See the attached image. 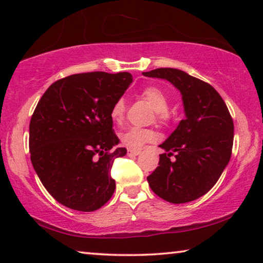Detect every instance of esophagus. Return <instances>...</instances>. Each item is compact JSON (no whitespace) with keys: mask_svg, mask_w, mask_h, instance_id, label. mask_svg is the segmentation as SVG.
<instances>
[{"mask_svg":"<svg viewBox=\"0 0 263 263\" xmlns=\"http://www.w3.org/2000/svg\"><path fill=\"white\" fill-rule=\"evenodd\" d=\"M140 154V150H133V148H128L127 155L128 156H138Z\"/></svg>","mask_w":263,"mask_h":263,"instance_id":"obj_1","label":"esophagus"}]
</instances>
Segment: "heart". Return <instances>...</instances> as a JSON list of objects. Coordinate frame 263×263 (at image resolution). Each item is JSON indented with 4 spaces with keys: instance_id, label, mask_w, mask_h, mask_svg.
<instances>
[{
    "instance_id": "b5f03b06",
    "label": "heart",
    "mask_w": 263,
    "mask_h": 263,
    "mask_svg": "<svg viewBox=\"0 0 263 263\" xmlns=\"http://www.w3.org/2000/svg\"><path fill=\"white\" fill-rule=\"evenodd\" d=\"M140 97L144 100H146L151 105V107L155 109L157 121H159V123H167L170 120V98L164 89L155 85L146 86L142 93H140ZM125 115H126V105H125L123 98H119V99H117L112 104L109 116H111V119L116 124H121L125 119ZM155 139V132L148 130V128L131 127L120 135L121 143L125 146L133 148V150L142 147L144 144L154 142Z\"/></svg>"
}]
</instances>
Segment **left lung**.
<instances>
[{
    "mask_svg": "<svg viewBox=\"0 0 263 263\" xmlns=\"http://www.w3.org/2000/svg\"><path fill=\"white\" fill-rule=\"evenodd\" d=\"M143 74L165 79L177 87L185 111V119L159 145L166 152L159 155L158 166L147 177L148 185L166 202H191L216 184L229 163L233 118L222 97L205 81L176 68H157Z\"/></svg>",
    "mask_w": 263,
    "mask_h": 263,
    "instance_id": "1",
    "label": "left lung"
}]
</instances>
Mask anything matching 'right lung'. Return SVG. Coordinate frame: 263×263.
Instances as JSON below:
<instances>
[{
	"label": "right lung",
	"instance_id": "right-lung-1",
	"mask_svg": "<svg viewBox=\"0 0 263 263\" xmlns=\"http://www.w3.org/2000/svg\"><path fill=\"white\" fill-rule=\"evenodd\" d=\"M127 72L73 74L53 82L29 124V152L46 190L62 205L94 211L112 197L111 169L126 155L112 128V104L132 82Z\"/></svg>",
	"mask_w": 263,
	"mask_h": 263
}]
</instances>
